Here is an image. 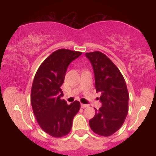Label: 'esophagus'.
Masks as SVG:
<instances>
[{"label":"esophagus","mask_w":156,"mask_h":156,"mask_svg":"<svg viewBox=\"0 0 156 156\" xmlns=\"http://www.w3.org/2000/svg\"><path fill=\"white\" fill-rule=\"evenodd\" d=\"M80 106H81V108H87V107H88L89 105L87 104H83V103H81V104H80Z\"/></svg>","instance_id":"obj_1"}]
</instances>
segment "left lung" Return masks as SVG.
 <instances>
[{
	"instance_id": "8db88e82",
	"label": "left lung",
	"mask_w": 156,
	"mask_h": 156,
	"mask_svg": "<svg viewBox=\"0 0 156 156\" xmlns=\"http://www.w3.org/2000/svg\"><path fill=\"white\" fill-rule=\"evenodd\" d=\"M90 61L95 79L97 92H101L102 106L95 109L89 126L94 133L109 136L124 123L128 112L129 94L122 75L108 57L100 51L86 53Z\"/></svg>"
}]
</instances>
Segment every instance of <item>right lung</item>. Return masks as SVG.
I'll list each match as a JSON object with an SVG mask.
<instances>
[{
	"instance_id": "right-lung-1",
	"label": "right lung",
	"mask_w": 156,
	"mask_h": 156,
	"mask_svg": "<svg viewBox=\"0 0 156 156\" xmlns=\"http://www.w3.org/2000/svg\"><path fill=\"white\" fill-rule=\"evenodd\" d=\"M81 54L70 50H57L39 66L34 78L31 93L34 114L41 128L51 136L62 137L69 133L73 118L79 112V102L68 105L61 99L64 95L61 86L69 64Z\"/></svg>"
}]
</instances>
